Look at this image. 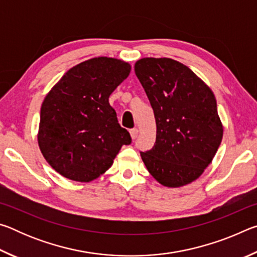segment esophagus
<instances>
[{
	"instance_id": "34e87169",
	"label": "esophagus",
	"mask_w": 257,
	"mask_h": 257,
	"mask_svg": "<svg viewBox=\"0 0 257 257\" xmlns=\"http://www.w3.org/2000/svg\"><path fill=\"white\" fill-rule=\"evenodd\" d=\"M130 136H132L133 139H136L138 136V129L137 128H134L130 130Z\"/></svg>"
}]
</instances>
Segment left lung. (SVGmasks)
Returning <instances> with one entry per match:
<instances>
[{
  "label": "left lung",
  "instance_id": "8db88e82",
  "mask_svg": "<svg viewBox=\"0 0 257 257\" xmlns=\"http://www.w3.org/2000/svg\"><path fill=\"white\" fill-rule=\"evenodd\" d=\"M135 73L156 122L155 144L141 152L142 160L161 185L190 184L212 162L222 141L214 94L188 67L172 59H141Z\"/></svg>",
  "mask_w": 257,
  "mask_h": 257
}]
</instances>
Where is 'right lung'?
<instances>
[{
	"instance_id": "obj_1",
	"label": "right lung",
	"mask_w": 257,
	"mask_h": 257,
	"mask_svg": "<svg viewBox=\"0 0 257 257\" xmlns=\"http://www.w3.org/2000/svg\"><path fill=\"white\" fill-rule=\"evenodd\" d=\"M127 62L99 56L64 73L41 107L38 145L52 168L88 182L103 175L122 145L132 143L108 97L129 76Z\"/></svg>"
}]
</instances>
